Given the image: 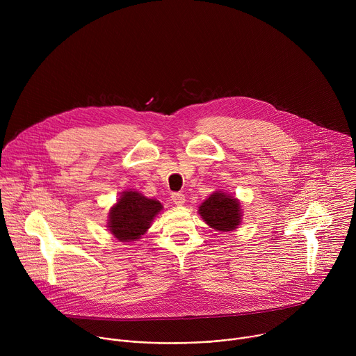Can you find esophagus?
Segmentation results:
<instances>
[{
  "instance_id": "1",
  "label": "esophagus",
  "mask_w": 356,
  "mask_h": 356,
  "mask_svg": "<svg viewBox=\"0 0 356 356\" xmlns=\"http://www.w3.org/2000/svg\"><path fill=\"white\" fill-rule=\"evenodd\" d=\"M172 200L176 206H183L186 201V195L183 193H172Z\"/></svg>"
}]
</instances>
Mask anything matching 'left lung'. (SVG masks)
Instances as JSON below:
<instances>
[{
	"label": "left lung",
	"instance_id": "1",
	"mask_svg": "<svg viewBox=\"0 0 356 356\" xmlns=\"http://www.w3.org/2000/svg\"><path fill=\"white\" fill-rule=\"evenodd\" d=\"M198 214L211 228L218 231H231L241 222V210L236 198L224 193H213L198 207Z\"/></svg>",
	"mask_w": 356,
	"mask_h": 356
}]
</instances>
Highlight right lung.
I'll use <instances>...</instances> for the list:
<instances>
[{
	"mask_svg": "<svg viewBox=\"0 0 356 356\" xmlns=\"http://www.w3.org/2000/svg\"><path fill=\"white\" fill-rule=\"evenodd\" d=\"M161 210L162 204L159 201L146 198L138 191H124L110 211L108 228L121 242L139 239Z\"/></svg>",
	"mask_w": 356,
	"mask_h": 356,
	"instance_id": "1",
	"label": "right lung"
}]
</instances>
